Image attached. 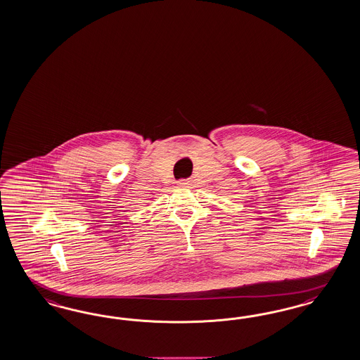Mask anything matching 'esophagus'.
Returning <instances> with one entry per match:
<instances>
[{"mask_svg":"<svg viewBox=\"0 0 360 360\" xmlns=\"http://www.w3.org/2000/svg\"><path fill=\"white\" fill-rule=\"evenodd\" d=\"M178 185L187 186L188 185V181H186V179H181V181H178Z\"/></svg>","mask_w":360,"mask_h":360,"instance_id":"34e87169","label":"esophagus"}]
</instances>
